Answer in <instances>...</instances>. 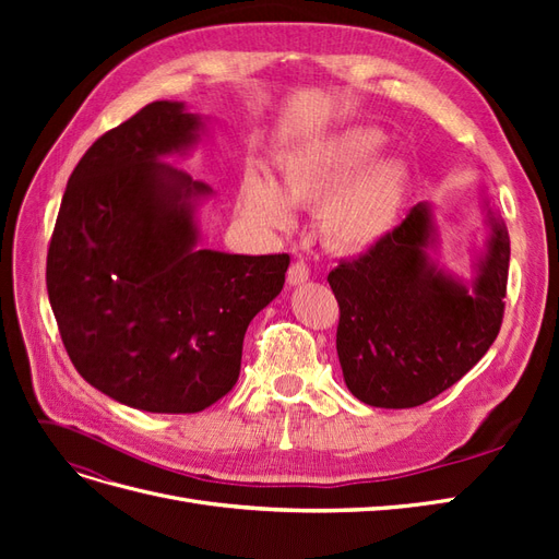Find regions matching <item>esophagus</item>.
<instances>
[{
    "instance_id": "34e87169",
    "label": "esophagus",
    "mask_w": 559,
    "mask_h": 559,
    "mask_svg": "<svg viewBox=\"0 0 559 559\" xmlns=\"http://www.w3.org/2000/svg\"><path fill=\"white\" fill-rule=\"evenodd\" d=\"M286 280H289V284H294V286L308 282L310 280V267L302 261H294L289 265V273H286Z\"/></svg>"
}]
</instances>
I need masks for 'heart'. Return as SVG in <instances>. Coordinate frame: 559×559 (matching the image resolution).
I'll use <instances>...</instances> for the list:
<instances>
[{
    "label": "heart",
    "mask_w": 559,
    "mask_h": 559,
    "mask_svg": "<svg viewBox=\"0 0 559 559\" xmlns=\"http://www.w3.org/2000/svg\"><path fill=\"white\" fill-rule=\"evenodd\" d=\"M382 146L380 130L347 128L324 144L282 158L284 193L273 179L247 173L240 205L249 218L270 228L294 224L290 199L296 205H326L324 233L331 245L345 251L376 247L396 226L408 195V167L399 158L378 156Z\"/></svg>",
    "instance_id": "obj_1"
}]
</instances>
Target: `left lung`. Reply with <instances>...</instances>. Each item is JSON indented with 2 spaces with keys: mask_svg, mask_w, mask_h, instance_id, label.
I'll list each match as a JSON object with an SVG mask.
<instances>
[{
  "mask_svg": "<svg viewBox=\"0 0 559 559\" xmlns=\"http://www.w3.org/2000/svg\"><path fill=\"white\" fill-rule=\"evenodd\" d=\"M487 253L468 292L429 257L431 210L419 202L376 247L329 273L345 384L376 408H415L462 380L497 341L511 240L489 212Z\"/></svg>",
  "mask_w": 559,
  "mask_h": 559,
  "instance_id": "left-lung-1",
  "label": "left lung"
}]
</instances>
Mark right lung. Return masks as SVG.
Listing matches in <instances>:
<instances>
[{
    "label": "right lung",
    "instance_id": "add662e5",
    "mask_svg": "<svg viewBox=\"0 0 559 559\" xmlns=\"http://www.w3.org/2000/svg\"><path fill=\"white\" fill-rule=\"evenodd\" d=\"M200 126L160 99L95 140L48 245V300L74 368L146 413H200L230 392L249 321L289 267V253L195 249L193 200L210 186L160 158Z\"/></svg>",
    "mask_w": 559,
    "mask_h": 559
}]
</instances>
